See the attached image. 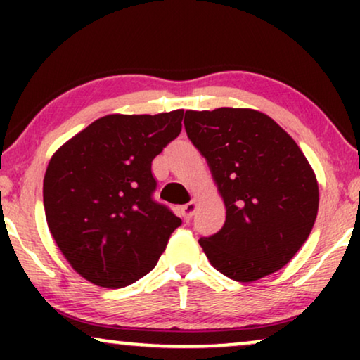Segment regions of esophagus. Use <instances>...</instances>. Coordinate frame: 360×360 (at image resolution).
<instances>
[{"label": "esophagus", "instance_id": "34e87169", "mask_svg": "<svg viewBox=\"0 0 360 360\" xmlns=\"http://www.w3.org/2000/svg\"><path fill=\"white\" fill-rule=\"evenodd\" d=\"M196 206H198V201L196 200H191L190 203L184 205V208H181V214H184L185 219H190L191 216H193V213L196 211Z\"/></svg>", "mask_w": 360, "mask_h": 360}]
</instances>
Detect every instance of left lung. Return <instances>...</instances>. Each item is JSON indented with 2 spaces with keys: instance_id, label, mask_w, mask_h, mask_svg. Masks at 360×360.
I'll return each mask as SVG.
<instances>
[{
  "instance_id": "1",
  "label": "left lung",
  "mask_w": 360,
  "mask_h": 360,
  "mask_svg": "<svg viewBox=\"0 0 360 360\" xmlns=\"http://www.w3.org/2000/svg\"><path fill=\"white\" fill-rule=\"evenodd\" d=\"M185 120L226 206L219 233L198 240L210 264L236 282L285 267L311 233L319 205L316 175L302 149L250 108L188 110Z\"/></svg>"
}]
</instances>
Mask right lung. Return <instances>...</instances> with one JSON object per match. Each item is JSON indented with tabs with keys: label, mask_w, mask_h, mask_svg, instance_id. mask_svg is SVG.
<instances>
[{
	"label": "right lung",
	"mask_w": 360,
	"mask_h": 360,
	"mask_svg": "<svg viewBox=\"0 0 360 360\" xmlns=\"http://www.w3.org/2000/svg\"><path fill=\"white\" fill-rule=\"evenodd\" d=\"M184 110L108 115L58 147L44 176L47 226L78 275L126 287L157 265L181 219L152 200V160L181 131Z\"/></svg>",
	"instance_id": "add662e5"
}]
</instances>
